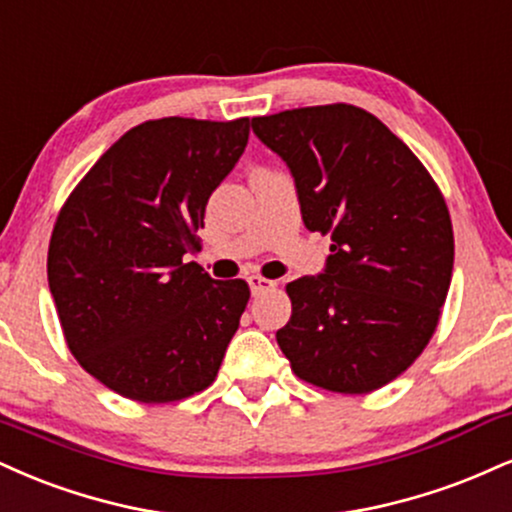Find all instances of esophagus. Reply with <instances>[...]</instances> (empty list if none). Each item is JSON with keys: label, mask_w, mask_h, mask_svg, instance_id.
<instances>
[{"label": "esophagus", "mask_w": 512, "mask_h": 512, "mask_svg": "<svg viewBox=\"0 0 512 512\" xmlns=\"http://www.w3.org/2000/svg\"><path fill=\"white\" fill-rule=\"evenodd\" d=\"M248 283H250L252 295H260V293L274 291V288H276V281H272V279H262V276H250Z\"/></svg>", "instance_id": "obj_1"}]
</instances>
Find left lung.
<instances>
[{
	"label": "left lung",
	"instance_id": "left-lung-1",
	"mask_svg": "<svg viewBox=\"0 0 512 512\" xmlns=\"http://www.w3.org/2000/svg\"><path fill=\"white\" fill-rule=\"evenodd\" d=\"M295 183L307 231L329 233L317 276L286 286L293 315L276 341L293 372L336 393L403 374L439 322L453 274L448 207L403 140L353 104L252 119Z\"/></svg>",
	"mask_w": 512,
	"mask_h": 512
}]
</instances>
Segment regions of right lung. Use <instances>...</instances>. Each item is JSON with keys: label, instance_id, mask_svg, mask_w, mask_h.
<instances>
[{"label": "right lung", "instance_id": "obj_1", "mask_svg": "<svg viewBox=\"0 0 512 512\" xmlns=\"http://www.w3.org/2000/svg\"><path fill=\"white\" fill-rule=\"evenodd\" d=\"M250 119L145 121L109 147L54 224L47 281L71 353L107 389L169 403L217 377L250 288L183 257Z\"/></svg>", "mask_w": 512, "mask_h": 512}]
</instances>
